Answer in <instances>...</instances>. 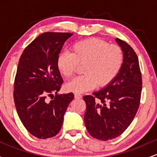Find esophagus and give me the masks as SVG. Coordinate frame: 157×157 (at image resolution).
<instances>
[{
  "mask_svg": "<svg viewBox=\"0 0 157 157\" xmlns=\"http://www.w3.org/2000/svg\"><path fill=\"white\" fill-rule=\"evenodd\" d=\"M75 97L76 99H80L81 97H82V95L80 94H77V93H76V94H75Z\"/></svg>",
  "mask_w": 157,
  "mask_h": 157,
  "instance_id": "esophagus-1",
  "label": "esophagus"
}]
</instances>
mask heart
Wrapping results in <instances>:
<instances>
[{"instance_id": "obj_1", "label": "heart", "mask_w": 157, "mask_h": 157, "mask_svg": "<svg viewBox=\"0 0 157 157\" xmlns=\"http://www.w3.org/2000/svg\"><path fill=\"white\" fill-rule=\"evenodd\" d=\"M71 52L59 55L57 67L63 76L70 78L79 64H85V75L65 85L66 91L77 94L90 91L97 85L102 87L111 83L120 73L125 58L120 46L99 38L77 41L71 46Z\"/></svg>"}]
</instances>
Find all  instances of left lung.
I'll list each match as a JSON object with an SVG mask.
<instances>
[{"instance_id":"obj_1","label":"left lung","mask_w":157,"mask_h":157,"mask_svg":"<svg viewBox=\"0 0 157 157\" xmlns=\"http://www.w3.org/2000/svg\"><path fill=\"white\" fill-rule=\"evenodd\" d=\"M124 52L120 73L104 89L83 97L84 121L93 137L106 141L121 135L134 120L140 102L142 75L136 54L127 43L116 38Z\"/></svg>"}]
</instances>
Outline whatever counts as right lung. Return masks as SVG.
Here are the masks:
<instances>
[{
    "mask_svg": "<svg viewBox=\"0 0 157 157\" xmlns=\"http://www.w3.org/2000/svg\"><path fill=\"white\" fill-rule=\"evenodd\" d=\"M72 35L66 32L41 34L20 57L14 86L16 110L26 130L39 139L58 134L64 113L74 99L73 93L57 94L63 78L57 67L63 46ZM47 96H52L49 102Z\"/></svg>",
    "mask_w": 157,
    "mask_h": 157,
    "instance_id": "obj_1",
    "label": "right lung"
}]
</instances>
